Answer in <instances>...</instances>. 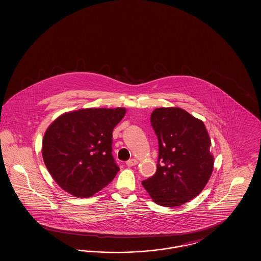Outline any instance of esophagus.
<instances>
[{
  "instance_id": "obj_1",
  "label": "esophagus",
  "mask_w": 261,
  "mask_h": 261,
  "mask_svg": "<svg viewBox=\"0 0 261 261\" xmlns=\"http://www.w3.org/2000/svg\"><path fill=\"white\" fill-rule=\"evenodd\" d=\"M126 164L128 166H134V165L138 164V162H137V160H135V159H132V160H129L128 162H126Z\"/></svg>"
}]
</instances>
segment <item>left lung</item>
<instances>
[{
  "label": "left lung",
  "mask_w": 261,
  "mask_h": 261,
  "mask_svg": "<svg viewBox=\"0 0 261 261\" xmlns=\"http://www.w3.org/2000/svg\"><path fill=\"white\" fill-rule=\"evenodd\" d=\"M150 123L159 139L158 169L142 185L155 203L182 205L200 194L212 174L208 132L200 119L180 108L155 109Z\"/></svg>",
  "instance_id": "obj_1"
}]
</instances>
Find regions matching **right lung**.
Segmentation results:
<instances>
[{
	"label": "right lung",
	"mask_w": 261,
	"mask_h": 261,
	"mask_svg": "<svg viewBox=\"0 0 261 261\" xmlns=\"http://www.w3.org/2000/svg\"><path fill=\"white\" fill-rule=\"evenodd\" d=\"M124 108L65 112L48 127L42 155L53 179L76 198H88L109 185L119 168L112 156V131Z\"/></svg>",
	"instance_id": "1"
}]
</instances>
